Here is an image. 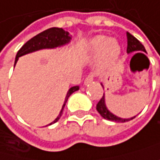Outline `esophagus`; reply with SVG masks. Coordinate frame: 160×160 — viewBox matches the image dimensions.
<instances>
[{"instance_id": "1", "label": "esophagus", "mask_w": 160, "mask_h": 160, "mask_svg": "<svg viewBox=\"0 0 160 160\" xmlns=\"http://www.w3.org/2000/svg\"><path fill=\"white\" fill-rule=\"evenodd\" d=\"M93 78H94V73H93V72L89 73V75H88L87 78H85V79H84V84L90 83L92 81H93Z\"/></svg>"}]
</instances>
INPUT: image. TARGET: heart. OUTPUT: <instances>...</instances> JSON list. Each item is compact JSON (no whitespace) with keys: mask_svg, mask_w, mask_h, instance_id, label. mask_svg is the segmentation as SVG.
I'll return each mask as SVG.
<instances>
[{"mask_svg":"<svg viewBox=\"0 0 160 160\" xmlns=\"http://www.w3.org/2000/svg\"><path fill=\"white\" fill-rule=\"evenodd\" d=\"M89 51L92 54H99L101 61L108 64L114 61L120 53V46L115 39H107L105 36L98 35L89 42Z\"/></svg>","mask_w":160,"mask_h":160,"instance_id":"obj_1","label":"heart"}]
</instances>
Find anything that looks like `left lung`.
I'll list each match as a JSON object with an SVG mask.
<instances>
[{
	"instance_id": "1",
	"label": "left lung",
	"mask_w": 160,
	"mask_h": 160,
	"mask_svg": "<svg viewBox=\"0 0 160 160\" xmlns=\"http://www.w3.org/2000/svg\"><path fill=\"white\" fill-rule=\"evenodd\" d=\"M127 39H128V46H127V53H131V52H135V51H142V52H147L143 45L140 42V41L137 39L136 37H134L132 34H130L129 32H127ZM139 54V53H137ZM142 54V53H141ZM136 55V54H135ZM145 55V54H143ZM96 110L98 111L99 113L104 119H107V120H111V121H115V122H119V123H124V122H127L134 119L136 117L133 118H130V119H122V118H119L115 115H113L111 112L107 110L106 106H105V101H104V94L101 97V99L98 101V103L96 104Z\"/></svg>"
}]
</instances>
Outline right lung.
Returning <instances> with one entry per match:
<instances>
[{
	"label": "right lung",
	"instance_id": "obj_1",
	"mask_svg": "<svg viewBox=\"0 0 160 160\" xmlns=\"http://www.w3.org/2000/svg\"><path fill=\"white\" fill-rule=\"evenodd\" d=\"M70 40H71V37L69 36V33L65 31L63 28H58V27L49 28V29L44 30L43 32L37 34L36 36L32 37L30 40H28L27 42L20 48L17 54V57H15V63L18 62L19 57L25 55V54L37 51L40 49H44V48H55L58 46H62L64 44H67L68 42H70ZM77 90H78V87H72L69 89L68 93H67V96H66L64 105H63V108L61 110L60 114L58 115L56 119L54 120V122H52L51 124H49V125H52L53 123H56L60 119L61 116L63 114V110H64V107L66 105L67 100H68V98L70 97V95L72 93V92H75Z\"/></svg>",
	"mask_w": 160,
	"mask_h": 160
}]
</instances>
